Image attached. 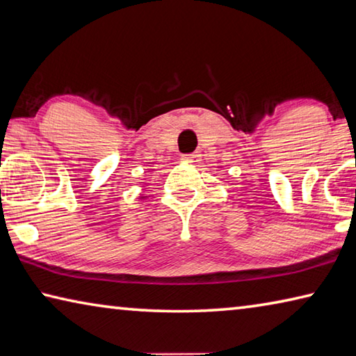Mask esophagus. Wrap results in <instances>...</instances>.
<instances>
[{"label":"esophagus","mask_w":356,"mask_h":356,"mask_svg":"<svg viewBox=\"0 0 356 356\" xmlns=\"http://www.w3.org/2000/svg\"><path fill=\"white\" fill-rule=\"evenodd\" d=\"M197 158H198L197 153H191V154H184L183 156V161H186V162H195Z\"/></svg>","instance_id":"1"}]
</instances>
